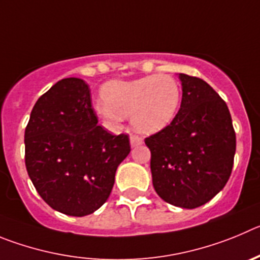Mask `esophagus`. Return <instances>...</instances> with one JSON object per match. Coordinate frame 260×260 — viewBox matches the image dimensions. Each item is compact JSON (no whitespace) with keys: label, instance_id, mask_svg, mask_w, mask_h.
<instances>
[{"label":"esophagus","instance_id":"1","mask_svg":"<svg viewBox=\"0 0 260 260\" xmlns=\"http://www.w3.org/2000/svg\"><path fill=\"white\" fill-rule=\"evenodd\" d=\"M139 145H142V139H140L137 136H131V146L136 147Z\"/></svg>","mask_w":260,"mask_h":260}]
</instances>
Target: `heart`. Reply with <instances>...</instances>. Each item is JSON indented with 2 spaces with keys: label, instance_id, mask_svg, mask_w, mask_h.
Returning <instances> with one entry per match:
<instances>
[{
  "label": "heart",
  "instance_id": "obj_1",
  "mask_svg": "<svg viewBox=\"0 0 260 260\" xmlns=\"http://www.w3.org/2000/svg\"><path fill=\"white\" fill-rule=\"evenodd\" d=\"M98 114L109 120L131 116L139 132L153 135L174 121L181 104V88L171 75H149L135 80H113L101 89Z\"/></svg>",
  "mask_w": 260,
  "mask_h": 260
}]
</instances>
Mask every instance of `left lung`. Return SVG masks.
Instances as JSON below:
<instances>
[{"label":"left lung","instance_id":"8db88e82","mask_svg":"<svg viewBox=\"0 0 260 260\" xmlns=\"http://www.w3.org/2000/svg\"><path fill=\"white\" fill-rule=\"evenodd\" d=\"M182 100L168 127L149 136L153 185L182 209L205 205L225 186L233 167L236 133L228 106L209 84L179 75Z\"/></svg>","mask_w":260,"mask_h":260}]
</instances>
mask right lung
<instances>
[{
	"instance_id": "1",
	"label": "right lung",
	"mask_w": 260,
	"mask_h": 260,
	"mask_svg": "<svg viewBox=\"0 0 260 260\" xmlns=\"http://www.w3.org/2000/svg\"><path fill=\"white\" fill-rule=\"evenodd\" d=\"M88 84L62 79L37 100L24 132L25 167L51 209L85 216L109 198L118 166L129 154L128 135L98 125Z\"/></svg>"
}]
</instances>
